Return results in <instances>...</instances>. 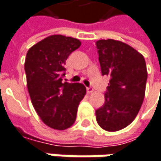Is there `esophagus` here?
Instances as JSON below:
<instances>
[{
	"mask_svg": "<svg viewBox=\"0 0 161 161\" xmlns=\"http://www.w3.org/2000/svg\"><path fill=\"white\" fill-rule=\"evenodd\" d=\"M86 91L88 93H92V92H93V88H92V87H87Z\"/></svg>",
	"mask_w": 161,
	"mask_h": 161,
	"instance_id": "esophagus-1",
	"label": "esophagus"
}]
</instances>
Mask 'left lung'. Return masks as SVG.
I'll return each mask as SVG.
<instances>
[{"label": "left lung", "mask_w": 161, "mask_h": 161, "mask_svg": "<svg viewBox=\"0 0 161 161\" xmlns=\"http://www.w3.org/2000/svg\"><path fill=\"white\" fill-rule=\"evenodd\" d=\"M102 74L110 76L104 103L95 111L98 125L114 132L132 123L141 108L147 66L144 57L129 45L114 39L96 42Z\"/></svg>", "instance_id": "left-lung-1"}]
</instances>
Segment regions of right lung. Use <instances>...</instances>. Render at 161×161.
I'll return each mask as SVG.
<instances>
[{
	"mask_svg": "<svg viewBox=\"0 0 161 161\" xmlns=\"http://www.w3.org/2000/svg\"><path fill=\"white\" fill-rule=\"evenodd\" d=\"M79 39L54 35L34 45L26 54L25 70L33 106L47 126L70 127L80 102L86 94L81 83L63 82L68 57L80 47Z\"/></svg>",
	"mask_w": 161,
	"mask_h": 161,
	"instance_id": "add662e5",
	"label": "right lung"
}]
</instances>
